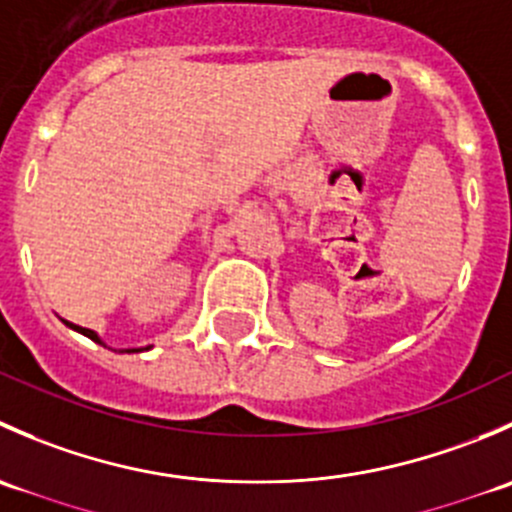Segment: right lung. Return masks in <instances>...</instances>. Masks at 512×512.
Returning <instances> with one entry per match:
<instances>
[{
  "mask_svg": "<svg viewBox=\"0 0 512 512\" xmlns=\"http://www.w3.org/2000/svg\"><path fill=\"white\" fill-rule=\"evenodd\" d=\"M61 322L66 324V327H71L74 329V332H79V334H84V337H89V339H94L96 344H103V339L98 337V334L94 332V329H86V327H79V324H71V322H66V319H61ZM103 347H106V344H103ZM146 349H151V347H146ZM121 352H143V349H121Z\"/></svg>",
  "mask_w": 512,
  "mask_h": 512,
  "instance_id": "right-lung-1",
  "label": "right lung"
}]
</instances>
